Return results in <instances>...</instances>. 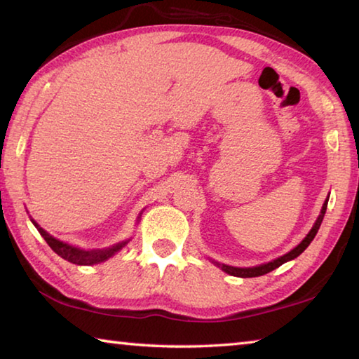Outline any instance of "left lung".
<instances>
[{
	"label": "left lung",
	"instance_id": "8db88e82",
	"mask_svg": "<svg viewBox=\"0 0 359 359\" xmlns=\"http://www.w3.org/2000/svg\"><path fill=\"white\" fill-rule=\"evenodd\" d=\"M327 205H328V198H327V201L323 202V207H322V210H320V215H318V218L316 219V223H314V226H312V229L309 231L308 236H306V237L302 240V243L297 245L295 248H293L292 251H289L287 254H284V256L278 257V259H275V260H271V262L262 264V265L248 266V269H240V266L224 265V264L215 262V260H213V264L217 265V266H219V269L223 270V271H226L227 275L238 276V278H256V276L266 275V273L273 271L275 269H278V266H281L283 264L289 262V260L298 257L299 254H302V252L306 250V248H308V246L311 245V242H312V240H314V237H316V233L318 232V227H320V224H322L323 217H325V212H327Z\"/></svg>",
	"mask_w": 359,
	"mask_h": 359
}]
</instances>
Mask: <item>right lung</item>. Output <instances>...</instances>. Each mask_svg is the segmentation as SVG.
<instances>
[{
  "mask_svg": "<svg viewBox=\"0 0 359 359\" xmlns=\"http://www.w3.org/2000/svg\"><path fill=\"white\" fill-rule=\"evenodd\" d=\"M32 224L36 226V229L41 232V236L45 238V242L48 243V246L53 250L57 256H61L62 259L69 260L72 264H76V265H94V264H100L103 260L109 259L117 251H121L123 246L128 243V240L122 243H116L114 246H109L105 248V250H80V248H75L69 243H64L61 240H56L55 237H51L47 231H43L41 226H39L34 219H31Z\"/></svg>",
  "mask_w": 359,
  "mask_h": 359,
  "instance_id": "right-lung-1",
  "label": "right lung"
}]
</instances>
